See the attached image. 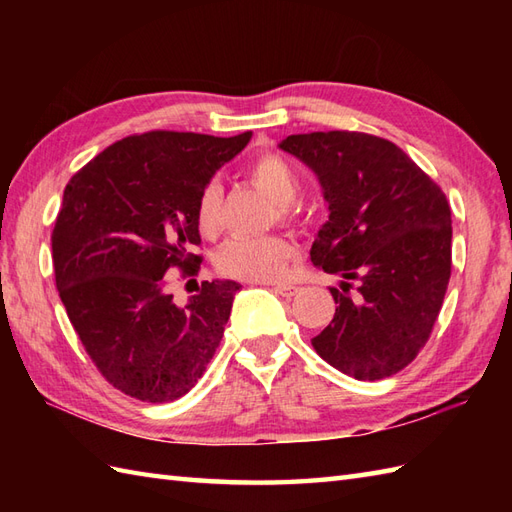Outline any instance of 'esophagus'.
<instances>
[{"mask_svg":"<svg viewBox=\"0 0 512 512\" xmlns=\"http://www.w3.org/2000/svg\"><path fill=\"white\" fill-rule=\"evenodd\" d=\"M273 290L277 292V295H281V297H295L297 292H299V288L292 286V284H275Z\"/></svg>","mask_w":512,"mask_h":512,"instance_id":"obj_1","label":"esophagus"}]
</instances>
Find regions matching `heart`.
Masks as SVG:
<instances>
[{"mask_svg":"<svg viewBox=\"0 0 512 512\" xmlns=\"http://www.w3.org/2000/svg\"><path fill=\"white\" fill-rule=\"evenodd\" d=\"M248 178L257 189H262L270 200L279 204L281 217L292 215V200L299 193V178L290 162L277 154L257 156L248 167ZM222 189L217 182L204 184L195 200V226L204 237H215L222 226L220 217ZM297 248L286 237H235L217 253V270L226 277L248 281H275L286 273L288 264L295 259Z\"/></svg>","mask_w":512,"mask_h":512,"instance_id":"b5f03b06","label":"heart"}]
</instances>
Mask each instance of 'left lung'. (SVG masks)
<instances>
[{"label":"left lung","instance_id":"1","mask_svg":"<svg viewBox=\"0 0 512 512\" xmlns=\"http://www.w3.org/2000/svg\"><path fill=\"white\" fill-rule=\"evenodd\" d=\"M279 147L317 173L330 217L310 259L343 281L336 312L312 339L317 354L356 380L407 367L429 341L451 277L447 195L405 151L363 132H312Z\"/></svg>","mask_w":512,"mask_h":512}]
</instances>
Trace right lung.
Masks as SVG:
<instances>
[{"label":"right lung","mask_w":512,"mask_h":512,"mask_svg":"<svg viewBox=\"0 0 512 512\" xmlns=\"http://www.w3.org/2000/svg\"><path fill=\"white\" fill-rule=\"evenodd\" d=\"M250 132L217 138L147 132L76 171L52 231V264L70 323L105 380L143 402H171L198 383L231 317L235 281H202L184 308L173 268L198 275L195 200Z\"/></svg>","instance_id":"right-lung-1"}]
</instances>
